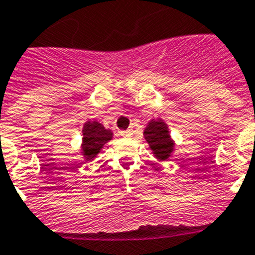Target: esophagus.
<instances>
[{"label": "esophagus", "instance_id": "obj_1", "mask_svg": "<svg viewBox=\"0 0 255 255\" xmlns=\"http://www.w3.org/2000/svg\"><path fill=\"white\" fill-rule=\"evenodd\" d=\"M132 129H128V130H125V132H122V134H125V136H132Z\"/></svg>", "mask_w": 255, "mask_h": 255}]
</instances>
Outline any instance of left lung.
<instances>
[{"label": "left lung", "instance_id": "left-lung-1", "mask_svg": "<svg viewBox=\"0 0 255 255\" xmlns=\"http://www.w3.org/2000/svg\"><path fill=\"white\" fill-rule=\"evenodd\" d=\"M145 140L149 143L150 149L154 152L155 158L159 160H167L173 151L174 143L168 132V127L164 122L151 121L143 130Z\"/></svg>", "mask_w": 255, "mask_h": 255}]
</instances>
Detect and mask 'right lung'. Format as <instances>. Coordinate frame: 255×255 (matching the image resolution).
Instances as JSON below:
<instances>
[{"label": "right lung", "mask_w": 255, "mask_h": 255, "mask_svg": "<svg viewBox=\"0 0 255 255\" xmlns=\"http://www.w3.org/2000/svg\"><path fill=\"white\" fill-rule=\"evenodd\" d=\"M113 132L105 129L99 122H87L83 126V142L82 152L86 160H94L103 146L112 140Z\"/></svg>", "instance_id": "obj_1"}]
</instances>
